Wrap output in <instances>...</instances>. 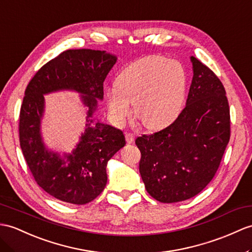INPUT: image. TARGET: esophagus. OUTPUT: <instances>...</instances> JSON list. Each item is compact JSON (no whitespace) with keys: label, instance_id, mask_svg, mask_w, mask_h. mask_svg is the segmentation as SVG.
Masks as SVG:
<instances>
[{"label":"esophagus","instance_id":"34e87169","mask_svg":"<svg viewBox=\"0 0 252 252\" xmlns=\"http://www.w3.org/2000/svg\"><path fill=\"white\" fill-rule=\"evenodd\" d=\"M126 141H127V143H133L134 134L131 132H127L126 133Z\"/></svg>","mask_w":252,"mask_h":252}]
</instances>
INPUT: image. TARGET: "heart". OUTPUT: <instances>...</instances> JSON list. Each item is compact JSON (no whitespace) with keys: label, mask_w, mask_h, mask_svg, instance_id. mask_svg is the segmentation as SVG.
<instances>
[{"label":"heart","mask_w":252,"mask_h":252,"mask_svg":"<svg viewBox=\"0 0 252 252\" xmlns=\"http://www.w3.org/2000/svg\"><path fill=\"white\" fill-rule=\"evenodd\" d=\"M115 84L106 93L113 120L124 124L134 102L137 118L147 128L155 129L179 118L186 101L188 76L182 63L153 55L125 67Z\"/></svg>","instance_id":"heart-1"}]
</instances>
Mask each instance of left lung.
Segmentation results:
<instances>
[{"mask_svg":"<svg viewBox=\"0 0 252 252\" xmlns=\"http://www.w3.org/2000/svg\"><path fill=\"white\" fill-rule=\"evenodd\" d=\"M186 107L172 124L136 139L146 191L162 203L197 195L217 172L230 140V108L215 73L194 57Z\"/></svg>","mask_w":252,"mask_h":252,"instance_id":"left-lung-1","label":"left lung"}]
</instances>
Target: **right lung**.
<instances>
[{"label":"right lung","instance_id":"1","mask_svg":"<svg viewBox=\"0 0 252 252\" xmlns=\"http://www.w3.org/2000/svg\"><path fill=\"white\" fill-rule=\"evenodd\" d=\"M111 53L92 49L66 50L35 73L26 89L20 110L19 140L36 183L55 199L82 205L105 189L107 163L126 144L123 131L96 121L98 100L103 99V81L116 63ZM73 90L87 107V124L76 149L62 156L49 150L41 137L43 95Z\"/></svg>","mask_w":252,"mask_h":252}]
</instances>
